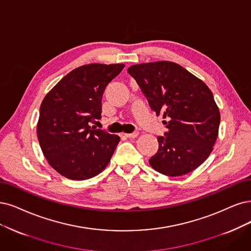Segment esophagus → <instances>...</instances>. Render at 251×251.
<instances>
[{
  "mask_svg": "<svg viewBox=\"0 0 251 251\" xmlns=\"http://www.w3.org/2000/svg\"><path fill=\"white\" fill-rule=\"evenodd\" d=\"M124 135L128 138H133V137H136L138 135V132L137 131H134L132 133H124Z\"/></svg>",
  "mask_w": 251,
  "mask_h": 251,
  "instance_id": "34e87169",
  "label": "esophagus"
}]
</instances>
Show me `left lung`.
Here are the masks:
<instances>
[{
	"label": "left lung",
	"mask_w": 251,
	"mask_h": 251,
	"mask_svg": "<svg viewBox=\"0 0 251 251\" xmlns=\"http://www.w3.org/2000/svg\"><path fill=\"white\" fill-rule=\"evenodd\" d=\"M128 73L136 80L156 115L168 128L158 136V151L149 159L158 173L178 177L205 161L213 150L220 123L211 90L179 64L168 61L133 65Z\"/></svg>",
	"instance_id": "obj_1"
}]
</instances>
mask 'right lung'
<instances>
[{
    "label": "right lung",
    "instance_id": "right-lung-1",
    "mask_svg": "<svg viewBox=\"0 0 251 251\" xmlns=\"http://www.w3.org/2000/svg\"><path fill=\"white\" fill-rule=\"evenodd\" d=\"M124 64H89L69 72L42 101L37 124L51 168L70 180L95 177L108 164L120 137L91 127L101 119V100Z\"/></svg>",
    "mask_w": 251,
    "mask_h": 251
}]
</instances>
